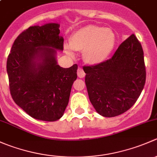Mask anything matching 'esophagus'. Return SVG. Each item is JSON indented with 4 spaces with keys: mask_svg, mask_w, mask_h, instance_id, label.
<instances>
[{
    "mask_svg": "<svg viewBox=\"0 0 157 157\" xmlns=\"http://www.w3.org/2000/svg\"><path fill=\"white\" fill-rule=\"evenodd\" d=\"M77 76L80 78H83V77H85V73L82 67H79L78 70H77Z\"/></svg>",
    "mask_w": 157,
    "mask_h": 157,
    "instance_id": "obj_1",
    "label": "esophagus"
}]
</instances>
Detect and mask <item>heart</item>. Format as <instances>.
Wrapping results in <instances>:
<instances>
[{
  "instance_id": "heart-1",
  "label": "heart",
  "mask_w": 157,
  "mask_h": 157,
  "mask_svg": "<svg viewBox=\"0 0 157 157\" xmlns=\"http://www.w3.org/2000/svg\"><path fill=\"white\" fill-rule=\"evenodd\" d=\"M115 45V33L110 29L88 25L73 34L71 45H65L64 49L71 57L74 56V51L83 52L86 63L98 64L106 60Z\"/></svg>"
}]
</instances>
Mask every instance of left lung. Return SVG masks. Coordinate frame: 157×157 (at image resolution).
<instances>
[{
  "label": "left lung",
  "instance_id": "1",
  "mask_svg": "<svg viewBox=\"0 0 157 157\" xmlns=\"http://www.w3.org/2000/svg\"><path fill=\"white\" fill-rule=\"evenodd\" d=\"M83 71L92 105L99 115L109 118L131 109L146 81L144 51L134 34L119 45L112 58L84 66Z\"/></svg>",
  "mask_w": 157,
  "mask_h": 157
}]
</instances>
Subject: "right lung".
<instances>
[{"instance_id":"1","label":"right lung","mask_w":157,"mask_h":157,"mask_svg":"<svg viewBox=\"0 0 157 157\" xmlns=\"http://www.w3.org/2000/svg\"><path fill=\"white\" fill-rule=\"evenodd\" d=\"M58 23L30 26L15 39L7 61L11 96L33 118L55 121L62 117L77 79V64L63 68L56 60L64 39Z\"/></svg>"}]
</instances>
